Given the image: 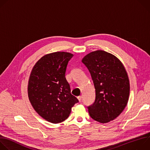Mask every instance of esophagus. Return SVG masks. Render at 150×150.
I'll list each match as a JSON object with an SVG mask.
<instances>
[{
    "instance_id": "1",
    "label": "esophagus",
    "mask_w": 150,
    "mask_h": 150,
    "mask_svg": "<svg viewBox=\"0 0 150 150\" xmlns=\"http://www.w3.org/2000/svg\"><path fill=\"white\" fill-rule=\"evenodd\" d=\"M77 98H78V100L81 102V100H82V96H78Z\"/></svg>"
}]
</instances>
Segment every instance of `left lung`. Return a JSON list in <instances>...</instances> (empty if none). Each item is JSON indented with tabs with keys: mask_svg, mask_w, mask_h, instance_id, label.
I'll return each mask as SVG.
<instances>
[{
	"mask_svg": "<svg viewBox=\"0 0 150 150\" xmlns=\"http://www.w3.org/2000/svg\"><path fill=\"white\" fill-rule=\"evenodd\" d=\"M82 62L91 75L96 91L94 102L87 107L90 116L100 123L114 120L125 108L129 96V78L123 64L103 50L88 54Z\"/></svg>",
	"mask_w": 150,
	"mask_h": 150,
	"instance_id": "1",
	"label": "left lung"
}]
</instances>
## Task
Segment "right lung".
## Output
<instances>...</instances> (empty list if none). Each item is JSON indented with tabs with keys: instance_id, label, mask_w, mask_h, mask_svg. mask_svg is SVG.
Listing matches in <instances>:
<instances>
[{
	"instance_id": "add662e5",
	"label": "right lung",
	"mask_w": 150,
	"mask_h": 150,
	"mask_svg": "<svg viewBox=\"0 0 150 150\" xmlns=\"http://www.w3.org/2000/svg\"><path fill=\"white\" fill-rule=\"evenodd\" d=\"M73 54L55 52L42 57L34 65L28 85L29 100L36 112L47 121L58 123L66 120L78 100L71 93L65 78Z\"/></svg>"
}]
</instances>
